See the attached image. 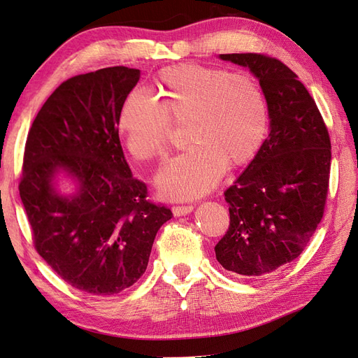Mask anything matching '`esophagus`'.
<instances>
[{
    "label": "esophagus",
    "instance_id": "34e87169",
    "mask_svg": "<svg viewBox=\"0 0 358 358\" xmlns=\"http://www.w3.org/2000/svg\"><path fill=\"white\" fill-rule=\"evenodd\" d=\"M194 210V206L188 204V206H173L171 212L175 216H183V215H188Z\"/></svg>",
    "mask_w": 358,
    "mask_h": 358
}]
</instances>
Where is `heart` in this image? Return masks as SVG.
<instances>
[{
	"label": "heart",
	"instance_id": "heart-1",
	"mask_svg": "<svg viewBox=\"0 0 358 358\" xmlns=\"http://www.w3.org/2000/svg\"><path fill=\"white\" fill-rule=\"evenodd\" d=\"M158 96L134 88L121 106L117 127L128 152L152 161L166 152L170 119H187L191 143L157 176L162 196L188 200L210 191L225 167H239L262 148L268 133V104L249 74L179 64L158 74Z\"/></svg>",
	"mask_w": 358,
	"mask_h": 358
}]
</instances>
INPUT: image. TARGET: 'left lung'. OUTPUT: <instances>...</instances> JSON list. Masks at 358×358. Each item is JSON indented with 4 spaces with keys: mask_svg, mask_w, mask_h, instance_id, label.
<instances>
[{
    "mask_svg": "<svg viewBox=\"0 0 358 358\" xmlns=\"http://www.w3.org/2000/svg\"><path fill=\"white\" fill-rule=\"evenodd\" d=\"M248 67L268 104L270 133L224 192L230 225L216 243L220 264L239 276L270 273L296 259L324 215L331 143L310 94L284 62L264 53H224Z\"/></svg>",
    "mask_w": 358,
    "mask_h": 358,
    "instance_id": "left-lung-1",
    "label": "left lung"
}]
</instances>
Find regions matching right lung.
Returning <instances> with one entry per match:
<instances>
[{
    "instance_id": "obj_1",
    "label": "right lung",
    "mask_w": 358,
    "mask_h": 358,
    "mask_svg": "<svg viewBox=\"0 0 358 358\" xmlns=\"http://www.w3.org/2000/svg\"><path fill=\"white\" fill-rule=\"evenodd\" d=\"M140 70L109 67L62 82L27 137L19 194L37 252L61 279L112 296L145 273L166 206L148 200L119 142L117 117ZM62 169L78 180L74 196L52 188Z\"/></svg>"
}]
</instances>
